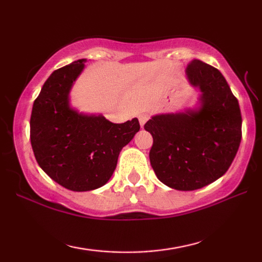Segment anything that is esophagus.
I'll list each match as a JSON object with an SVG mask.
<instances>
[{
	"label": "esophagus",
	"mask_w": 262,
	"mask_h": 262,
	"mask_svg": "<svg viewBox=\"0 0 262 262\" xmlns=\"http://www.w3.org/2000/svg\"><path fill=\"white\" fill-rule=\"evenodd\" d=\"M148 119H149V115L145 114V113H141V114L139 115V121H140L141 127L144 126V123L147 122Z\"/></svg>",
	"instance_id": "obj_1"
}]
</instances>
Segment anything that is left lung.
<instances>
[{"mask_svg": "<svg viewBox=\"0 0 262 262\" xmlns=\"http://www.w3.org/2000/svg\"><path fill=\"white\" fill-rule=\"evenodd\" d=\"M186 75L201 92L199 107L154 115L144 129L154 139L149 158L157 178L171 188L194 190L231 165L242 140V114L219 69L193 60Z\"/></svg>", "mask_w": 262, "mask_h": 262, "instance_id": "1", "label": "left lung"}]
</instances>
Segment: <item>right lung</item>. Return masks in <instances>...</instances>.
<instances>
[{"label":"right lung","mask_w":262,"mask_h":262,"mask_svg":"<svg viewBox=\"0 0 262 262\" xmlns=\"http://www.w3.org/2000/svg\"><path fill=\"white\" fill-rule=\"evenodd\" d=\"M85 59L53 72L34 100L30 139L43 172L74 192L104 186L117 167L121 149L140 130L136 118L113 123L101 114L70 107L69 92L84 69Z\"/></svg>","instance_id":"obj_1"}]
</instances>
